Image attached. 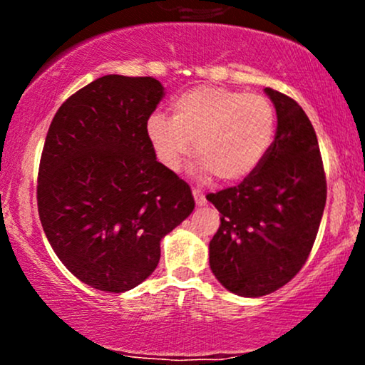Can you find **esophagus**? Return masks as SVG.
I'll return each instance as SVG.
<instances>
[{"label":"esophagus","mask_w":365,"mask_h":365,"mask_svg":"<svg viewBox=\"0 0 365 365\" xmlns=\"http://www.w3.org/2000/svg\"><path fill=\"white\" fill-rule=\"evenodd\" d=\"M194 199H195V204L197 206H206V197H204V194L200 190H197V188H194Z\"/></svg>","instance_id":"esophagus-1"}]
</instances>
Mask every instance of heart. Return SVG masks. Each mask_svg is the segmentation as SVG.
Instances as JSON below:
<instances>
[{
	"instance_id": "obj_1",
	"label": "heart",
	"mask_w": 365,
	"mask_h": 365,
	"mask_svg": "<svg viewBox=\"0 0 365 365\" xmlns=\"http://www.w3.org/2000/svg\"><path fill=\"white\" fill-rule=\"evenodd\" d=\"M173 116L153 113L145 135L159 165L178 170L194 149L195 171L235 183L252 175L273 145L276 110L262 94L200 86L171 103Z\"/></svg>"
}]
</instances>
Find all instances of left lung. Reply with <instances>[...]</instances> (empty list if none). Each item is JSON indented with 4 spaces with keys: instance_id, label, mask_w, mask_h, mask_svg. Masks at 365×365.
I'll use <instances>...</instances> for the list:
<instances>
[{
    "instance_id": "obj_1",
    "label": "left lung",
    "mask_w": 365,
    "mask_h": 365,
    "mask_svg": "<svg viewBox=\"0 0 365 365\" xmlns=\"http://www.w3.org/2000/svg\"><path fill=\"white\" fill-rule=\"evenodd\" d=\"M278 127L269 153L238 187L209 194L221 225L209 242V266L228 292L262 297L302 269L326 204L316 132L292 98L266 87Z\"/></svg>"
}]
</instances>
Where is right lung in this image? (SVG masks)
Wrapping results in <instances>:
<instances>
[{"mask_svg": "<svg viewBox=\"0 0 365 365\" xmlns=\"http://www.w3.org/2000/svg\"><path fill=\"white\" fill-rule=\"evenodd\" d=\"M165 96L153 77L104 75L70 96L46 135L37 207L54 254L101 292L156 269L161 240L190 216V187L159 165L145 123Z\"/></svg>", "mask_w": 365, "mask_h": 365, "instance_id": "1", "label": "right lung"}]
</instances>
